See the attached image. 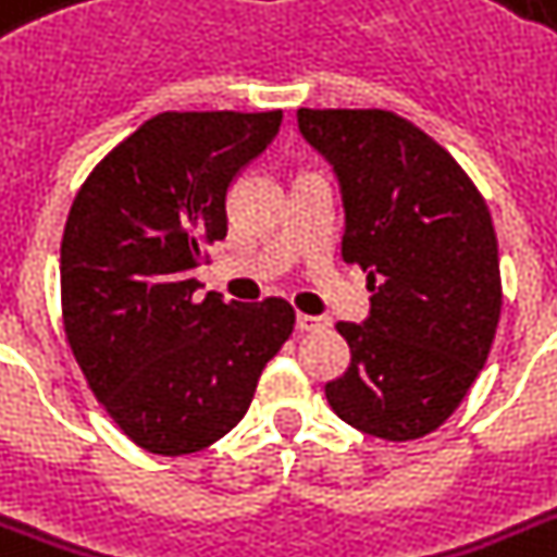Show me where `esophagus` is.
I'll return each instance as SVG.
<instances>
[{
    "instance_id": "1",
    "label": "esophagus",
    "mask_w": 557,
    "mask_h": 557,
    "mask_svg": "<svg viewBox=\"0 0 557 557\" xmlns=\"http://www.w3.org/2000/svg\"><path fill=\"white\" fill-rule=\"evenodd\" d=\"M330 321L326 318H314V314H297V332H318L326 330Z\"/></svg>"
}]
</instances>
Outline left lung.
<instances>
[{
  "label": "left lung",
  "instance_id": "8db88e82",
  "mask_svg": "<svg viewBox=\"0 0 557 557\" xmlns=\"http://www.w3.org/2000/svg\"><path fill=\"white\" fill-rule=\"evenodd\" d=\"M335 170L341 257L370 280V314L335 330L349 367L326 384L347 424L389 442L436 431L483 370L500 321L492 213L457 161L381 109H297Z\"/></svg>",
  "mask_w": 557,
  "mask_h": 557
}]
</instances>
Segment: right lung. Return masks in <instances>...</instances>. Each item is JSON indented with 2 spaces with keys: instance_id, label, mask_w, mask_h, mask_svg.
<instances>
[{
  "instance_id": "add662e5",
  "label": "right lung",
  "mask_w": 557,
  "mask_h": 557,
  "mask_svg": "<svg viewBox=\"0 0 557 557\" xmlns=\"http://www.w3.org/2000/svg\"><path fill=\"white\" fill-rule=\"evenodd\" d=\"M283 112H164L81 187L60 248L63 323L91 393L150 454L213 445L245 416L295 330L286 300H196L193 271L227 234V190Z\"/></svg>"
}]
</instances>
